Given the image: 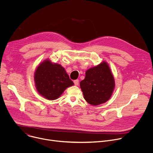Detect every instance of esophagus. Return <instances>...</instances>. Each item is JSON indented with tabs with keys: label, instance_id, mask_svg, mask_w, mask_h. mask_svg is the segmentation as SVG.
I'll list each match as a JSON object with an SVG mask.
<instances>
[{
	"label": "esophagus",
	"instance_id": "34e87169",
	"mask_svg": "<svg viewBox=\"0 0 153 153\" xmlns=\"http://www.w3.org/2000/svg\"><path fill=\"white\" fill-rule=\"evenodd\" d=\"M74 85H79V80L78 79H77V80H74Z\"/></svg>",
	"mask_w": 153,
	"mask_h": 153
}]
</instances>
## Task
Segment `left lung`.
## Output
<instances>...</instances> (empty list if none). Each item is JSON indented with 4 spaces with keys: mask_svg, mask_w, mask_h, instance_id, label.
Returning a JSON list of instances; mask_svg holds the SVG:
<instances>
[{
    "mask_svg": "<svg viewBox=\"0 0 153 153\" xmlns=\"http://www.w3.org/2000/svg\"><path fill=\"white\" fill-rule=\"evenodd\" d=\"M84 99L92 105H98L110 99L115 83L106 62L87 70L85 79L80 82Z\"/></svg>",
    "mask_w": 153,
    "mask_h": 153,
    "instance_id": "left-lung-1",
    "label": "left lung"
}]
</instances>
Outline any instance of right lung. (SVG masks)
<instances>
[{
	"mask_svg": "<svg viewBox=\"0 0 153 153\" xmlns=\"http://www.w3.org/2000/svg\"><path fill=\"white\" fill-rule=\"evenodd\" d=\"M34 82L38 93L48 100L59 97L68 87L74 85L60 65L45 60L37 68Z\"/></svg>",
	"mask_w": 153,
	"mask_h": 153,
	"instance_id": "right-lung-1",
	"label": "right lung"
}]
</instances>
